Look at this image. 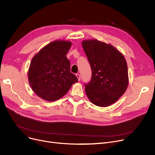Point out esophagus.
<instances>
[{"mask_svg":"<svg viewBox=\"0 0 155 155\" xmlns=\"http://www.w3.org/2000/svg\"><path fill=\"white\" fill-rule=\"evenodd\" d=\"M76 77H77V78H78V81H80V75H79V74H76Z\"/></svg>","mask_w":155,"mask_h":155,"instance_id":"34e87169","label":"esophagus"}]
</instances>
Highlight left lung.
<instances>
[{"instance_id": "8db88e82", "label": "left lung", "mask_w": 155, "mask_h": 155, "mask_svg": "<svg viewBox=\"0 0 155 155\" xmlns=\"http://www.w3.org/2000/svg\"><path fill=\"white\" fill-rule=\"evenodd\" d=\"M82 44L92 70L91 80L85 84L87 96L94 104L109 106L123 96L129 84L126 60L110 44L96 39Z\"/></svg>"}]
</instances>
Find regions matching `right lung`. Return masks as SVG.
<instances>
[{
    "label": "right lung",
    "mask_w": 155,
    "mask_h": 155,
    "mask_svg": "<svg viewBox=\"0 0 155 155\" xmlns=\"http://www.w3.org/2000/svg\"><path fill=\"white\" fill-rule=\"evenodd\" d=\"M71 42L56 40L45 45L33 56L28 72L29 84L37 95L48 101L64 96L71 85L78 82L70 71L66 58Z\"/></svg>",
    "instance_id": "right-lung-1"
}]
</instances>
